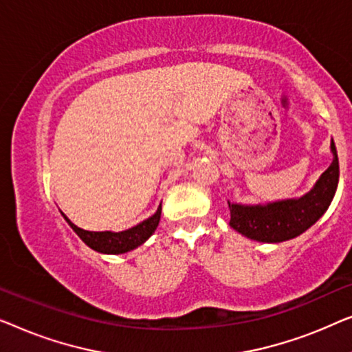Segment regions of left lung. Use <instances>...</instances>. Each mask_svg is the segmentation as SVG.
Wrapping results in <instances>:
<instances>
[{"label":"left lung","instance_id":"left-lung-1","mask_svg":"<svg viewBox=\"0 0 352 352\" xmlns=\"http://www.w3.org/2000/svg\"><path fill=\"white\" fill-rule=\"evenodd\" d=\"M330 150L333 161L309 192L296 199L268 202L265 206L228 202L231 214L230 226L242 236L258 242L294 239L313 226L329 209L338 186L340 164L333 140L330 143Z\"/></svg>","mask_w":352,"mask_h":352}]
</instances>
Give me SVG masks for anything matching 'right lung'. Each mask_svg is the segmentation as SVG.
I'll use <instances>...</instances> for the list:
<instances>
[{
  "mask_svg": "<svg viewBox=\"0 0 352 352\" xmlns=\"http://www.w3.org/2000/svg\"><path fill=\"white\" fill-rule=\"evenodd\" d=\"M63 215V214H62ZM63 219L68 221V225L72 226V230L81 237L84 244L91 247L92 250L100 252V254H126L129 250L137 249L138 245H142L148 237H150L155 230L160 225L161 220V206L157 207L156 214L151 215L150 219L143 220L142 223L137 226L129 228L126 231L113 232V231H86L82 228H78L73 225L70 220L67 219V215H63Z\"/></svg>",
  "mask_w": 352,
  "mask_h": 352,
  "instance_id": "obj_1",
  "label": "right lung"
}]
</instances>
